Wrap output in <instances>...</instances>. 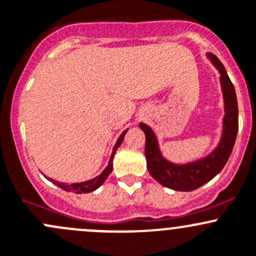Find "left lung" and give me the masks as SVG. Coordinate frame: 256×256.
<instances>
[{"mask_svg":"<svg viewBox=\"0 0 256 256\" xmlns=\"http://www.w3.org/2000/svg\"><path fill=\"white\" fill-rule=\"evenodd\" d=\"M207 56L220 71L224 98L223 133L218 146L208 156L194 162L174 164L168 162L160 152L159 143L152 129L144 123L139 124L146 133V158L150 175L162 186L175 191H194L220 172L230 156L238 134V102L236 90L220 59L210 52H208Z\"/></svg>","mask_w":256,"mask_h":256,"instance_id":"obj_1","label":"left lung"}]
</instances>
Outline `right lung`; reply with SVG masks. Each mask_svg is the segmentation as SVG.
I'll return each instance as SVG.
<instances>
[{"instance_id":"add662e5","label":"right lung","mask_w":256,"mask_h":256,"mask_svg":"<svg viewBox=\"0 0 256 256\" xmlns=\"http://www.w3.org/2000/svg\"><path fill=\"white\" fill-rule=\"evenodd\" d=\"M128 130V129H127ZM127 130L123 132L122 134H120V136L118 138L117 143H116L114 148H113V152H112V155H110V159L108 162V165H107V168H104V172L101 174V175L96 176L94 178H92V180H88V181H85V182H78V184H70V185H68V184L65 182H59V181L56 180H52V178H48V180L52 181V184H55L56 186L62 187V190H65V191H71V192H75V194H88V192H92L94 191V190L98 188L100 186L102 185V184L106 181V178H108V175L110 174V171H112L113 168V158H114V154H116V150L118 149V146L122 144L123 139H124V136L126 133H127Z\"/></svg>"}]
</instances>
